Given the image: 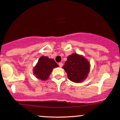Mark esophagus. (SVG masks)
<instances>
[{
	"instance_id": "esophagus-1",
	"label": "esophagus",
	"mask_w": 120,
	"mask_h": 120,
	"mask_svg": "<svg viewBox=\"0 0 120 120\" xmlns=\"http://www.w3.org/2000/svg\"><path fill=\"white\" fill-rule=\"evenodd\" d=\"M59 67H60V68H61V67H63V63H61V62H60V63H59Z\"/></svg>"
}]
</instances>
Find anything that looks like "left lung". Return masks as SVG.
<instances>
[{"label":"left lung","instance_id":"obj_1","mask_svg":"<svg viewBox=\"0 0 120 120\" xmlns=\"http://www.w3.org/2000/svg\"><path fill=\"white\" fill-rule=\"evenodd\" d=\"M63 68L67 72L69 80L80 83L87 77L90 71V64L83 55L75 53L68 56Z\"/></svg>","mask_w":120,"mask_h":120}]
</instances>
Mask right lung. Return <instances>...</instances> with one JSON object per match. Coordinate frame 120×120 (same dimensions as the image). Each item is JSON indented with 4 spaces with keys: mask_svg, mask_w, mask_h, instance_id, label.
I'll list each match as a JSON object with an SVG mask.
<instances>
[{
    "mask_svg": "<svg viewBox=\"0 0 120 120\" xmlns=\"http://www.w3.org/2000/svg\"><path fill=\"white\" fill-rule=\"evenodd\" d=\"M58 67L59 65L53 59L42 56L39 59L36 65L34 67L33 74L38 79L42 81L47 80L53 69Z\"/></svg>",
    "mask_w": 120,
    "mask_h": 120,
    "instance_id": "right-lung-1",
    "label": "right lung"
}]
</instances>
